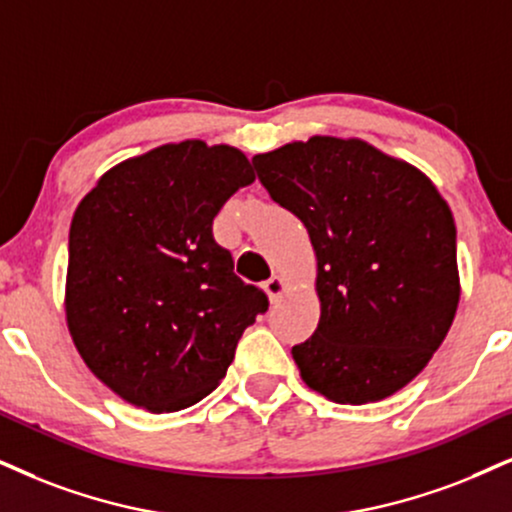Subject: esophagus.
Listing matches in <instances>:
<instances>
[{"mask_svg": "<svg viewBox=\"0 0 512 512\" xmlns=\"http://www.w3.org/2000/svg\"><path fill=\"white\" fill-rule=\"evenodd\" d=\"M262 288H264V293L269 295V300H271V302H276L278 297H281L283 293H286V278L278 276V274H274V276L269 278V281H264V283H262Z\"/></svg>", "mask_w": 512, "mask_h": 512, "instance_id": "1", "label": "esophagus"}]
</instances>
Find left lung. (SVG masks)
<instances>
[{
    "mask_svg": "<svg viewBox=\"0 0 512 512\" xmlns=\"http://www.w3.org/2000/svg\"><path fill=\"white\" fill-rule=\"evenodd\" d=\"M252 165L314 245L321 316L293 347L302 380L335 404L399 392L428 366L461 300L456 224L437 186L364 139L293 141Z\"/></svg>",
    "mask_w": 512,
    "mask_h": 512,
    "instance_id": "8db88e82",
    "label": "left lung"
}]
</instances>
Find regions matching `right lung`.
<instances>
[{
    "label": "right lung",
    "instance_id": "add662e5",
    "mask_svg": "<svg viewBox=\"0 0 512 512\" xmlns=\"http://www.w3.org/2000/svg\"><path fill=\"white\" fill-rule=\"evenodd\" d=\"M255 181L234 146L200 139L122 160L77 205L66 321L89 371L151 413L193 406L222 383L264 290L234 274L212 219Z\"/></svg>",
    "mask_w": 512,
    "mask_h": 512
}]
</instances>
